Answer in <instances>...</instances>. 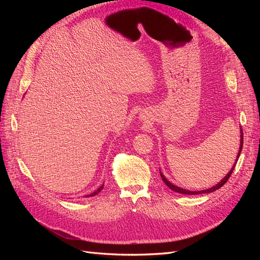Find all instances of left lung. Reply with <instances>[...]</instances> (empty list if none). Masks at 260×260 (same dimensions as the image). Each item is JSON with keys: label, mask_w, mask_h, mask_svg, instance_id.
<instances>
[{"label": "left lung", "mask_w": 260, "mask_h": 260, "mask_svg": "<svg viewBox=\"0 0 260 260\" xmlns=\"http://www.w3.org/2000/svg\"><path fill=\"white\" fill-rule=\"evenodd\" d=\"M241 144H240V151H239V153H238V158H237V161H238V159H239V157H240V154H241V152H242V147H243V131H242V128H241V142H240ZM237 164V162H235ZM235 164H234V166L231 168V170L229 171V174H228L221 181H220V182L218 183V184H216L215 186H212V187H210V188H207V190H203V191H187V190H184V188H181V187H179V186H176V185H174L172 183H170L169 181L165 178L164 176H162V174L160 172V177H161V179H162V181L165 182V184H166L170 190H172V191H175V192H178V193H181V194H187V195H196V194H202V193H211V192H214V191H216V190H218V188H220L228 180H229V178L231 177V175H232V172H233V169H234V167H235Z\"/></svg>", "instance_id": "left-lung-1"}]
</instances>
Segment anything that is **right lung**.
Masks as SVG:
<instances>
[{
    "label": "right lung",
    "mask_w": 260,
    "mask_h": 260,
    "mask_svg": "<svg viewBox=\"0 0 260 260\" xmlns=\"http://www.w3.org/2000/svg\"><path fill=\"white\" fill-rule=\"evenodd\" d=\"M103 186H104V184L103 185H101L99 188H98V190L95 191V192H93V193H91L90 195H88V196H85V198H89V196H94V195H96V194H99V192H101V190H102V188H103Z\"/></svg>",
    "instance_id": "obj_1"
}]
</instances>
